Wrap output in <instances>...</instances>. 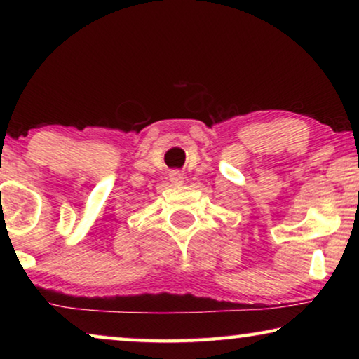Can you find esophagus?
Here are the masks:
<instances>
[{
    "instance_id": "obj_1",
    "label": "esophagus",
    "mask_w": 359,
    "mask_h": 359,
    "mask_svg": "<svg viewBox=\"0 0 359 359\" xmlns=\"http://www.w3.org/2000/svg\"><path fill=\"white\" fill-rule=\"evenodd\" d=\"M169 180H171L174 185H184V174L180 171H172L169 174Z\"/></svg>"
}]
</instances>
